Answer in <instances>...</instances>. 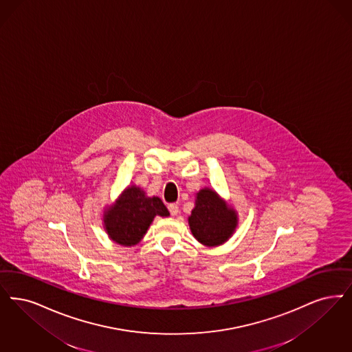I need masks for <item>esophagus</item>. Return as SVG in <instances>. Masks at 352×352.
Returning <instances> with one entry per match:
<instances>
[{"label":"esophagus","instance_id":"34e87169","mask_svg":"<svg viewBox=\"0 0 352 352\" xmlns=\"http://www.w3.org/2000/svg\"><path fill=\"white\" fill-rule=\"evenodd\" d=\"M169 211L173 216L178 214V212H179V207H178V204H175V203H171V204H169Z\"/></svg>","mask_w":352,"mask_h":352}]
</instances>
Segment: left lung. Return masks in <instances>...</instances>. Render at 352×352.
Listing matches in <instances>:
<instances>
[{
    "mask_svg": "<svg viewBox=\"0 0 352 352\" xmlns=\"http://www.w3.org/2000/svg\"><path fill=\"white\" fill-rule=\"evenodd\" d=\"M188 226L200 243L212 248L223 245L232 237L239 226V217L224 199L206 187L197 194Z\"/></svg>",
    "mask_w": 352,
    "mask_h": 352,
    "instance_id": "left-lung-1",
    "label": "left lung"
}]
</instances>
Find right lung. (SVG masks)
I'll return each instance as SVG.
<instances>
[{
  "label": "right lung",
  "instance_id": "obj_1",
  "mask_svg": "<svg viewBox=\"0 0 352 352\" xmlns=\"http://www.w3.org/2000/svg\"><path fill=\"white\" fill-rule=\"evenodd\" d=\"M170 213L160 197H148L138 186H129L103 213L104 229L113 242L133 246L145 236L155 216Z\"/></svg>",
  "mask_w": 352,
  "mask_h": 352
}]
</instances>
